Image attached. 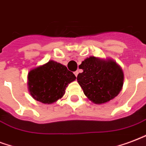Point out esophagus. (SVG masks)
I'll use <instances>...</instances> for the list:
<instances>
[{
  "mask_svg": "<svg viewBox=\"0 0 146 146\" xmlns=\"http://www.w3.org/2000/svg\"><path fill=\"white\" fill-rule=\"evenodd\" d=\"M74 75H75V76L77 77L78 74V71H76V72H74Z\"/></svg>",
  "mask_w": 146,
  "mask_h": 146,
  "instance_id": "1",
  "label": "esophagus"
}]
</instances>
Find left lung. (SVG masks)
I'll list each match as a JSON object with an SVG mask.
<instances>
[{
  "mask_svg": "<svg viewBox=\"0 0 146 146\" xmlns=\"http://www.w3.org/2000/svg\"><path fill=\"white\" fill-rule=\"evenodd\" d=\"M83 70L77 80L85 94L96 104L106 103L119 95L123 85L124 74L113 61L90 57L79 65Z\"/></svg>",
  "mask_w": 146,
  "mask_h": 146,
  "instance_id": "obj_1",
  "label": "left lung"
}]
</instances>
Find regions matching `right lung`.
Here are the masks:
<instances>
[{
    "mask_svg": "<svg viewBox=\"0 0 146 146\" xmlns=\"http://www.w3.org/2000/svg\"><path fill=\"white\" fill-rule=\"evenodd\" d=\"M76 78L66 67L54 61L28 73V89L35 100L45 104L55 102L65 93L69 83Z\"/></svg>",
    "mask_w": 146,
    "mask_h": 146,
    "instance_id": "add662e5",
    "label": "right lung"
}]
</instances>
